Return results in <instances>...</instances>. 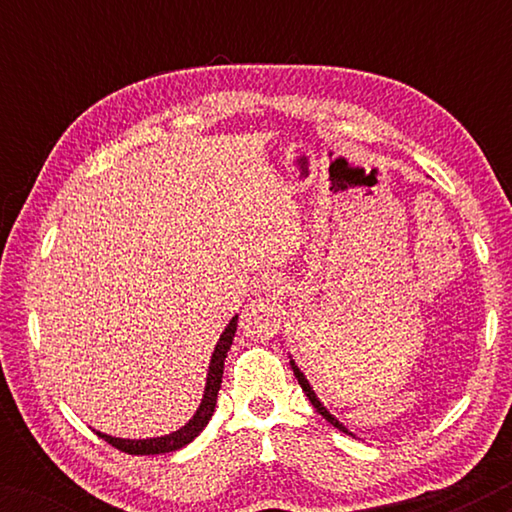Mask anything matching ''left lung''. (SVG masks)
I'll list each match as a JSON object with an SVG mask.
<instances>
[{
    "label": "left lung",
    "mask_w": 512,
    "mask_h": 512,
    "mask_svg": "<svg viewBox=\"0 0 512 512\" xmlns=\"http://www.w3.org/2000/svg\"><path fill=\"white\" fill-rule=\"evenodd\" d=\"M291 368H293V375H296V380H298V384H300V389H303V391H305V396H307V398H310V403L314 405V410H317V412H319V415L326 419V422H331V424L335 426V429H340V431H345V433H349V431L345 429V426H342V424L338 422V419H335V417L331 415V412H328V410L324 408V405H321V401H319V398H317V394H314V391H312V387H310V382H307V380H305V375H303V373H300V370H298V366H296V363H293V361H291Z\"/></svg>",
    "instance_id": "left-lung-1"
}]
</instances>
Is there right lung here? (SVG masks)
<instances>
[{"label":"right lung","instance_id":"add662e5","mask_svg":"<svg viewBox=\"0 0 512 512\" xmlns=\"http://www.w3.org/2000/svg\"><path fill=\"white\" fill-rule=\"evenodd\" d=\"M235 331H237V317H233V321L226 326V331L216 342V349L212 354V363H209V373H207V387H205V394H202V403L198 412H195L191 422H188L184 429L170 433V436H163V438H149V440H123V438H114V436H107V433H97L102 440H107L111 447H116V450H121L125 454H163V452H174V450H181V447L191 443L193 438L200 436V431L205 429L209 419L214 415V408H216V396H219V389H221V377H223V361H226V356L230 352V345H233V338H235Z\"/></svg>","mask_w":512,"mask_h":512}]
</instances>
